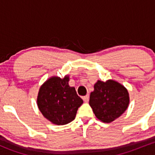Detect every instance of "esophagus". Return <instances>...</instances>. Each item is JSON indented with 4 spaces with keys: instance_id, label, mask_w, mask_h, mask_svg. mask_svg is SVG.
<instances>
[{
    "instance_id": "34e87169",
    "label": "esophagus",
    "mask_w": 155,
    "mask_h": 155,
    "mask_svg": "<svg viewBox=\"0 0 155 155\" xmlns=\"http://www.w3.org/2000/svg\"><path fill=\"white\" fill-rule=\"evenodd\" d=\"M83 99H84V101L85 102H88L89 99V95H85V96L83 97Z\"/></svg>"
}]
</instances>
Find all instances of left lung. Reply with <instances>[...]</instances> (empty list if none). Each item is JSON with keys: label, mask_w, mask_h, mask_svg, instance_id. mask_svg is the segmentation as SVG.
Returning <instances> with one entry per match:
<instances>
[{"label": "left lung", "mask_w": 155, "mask_h": 155, "mask_svg": "<svg viewBox=\"0 0 155 155\" xmlns=\"http://www.w3.org/2000/svg\"><path fill=\"white\" fill-rule=\"evenodd\" d=\"M129 101L127 89L113 80L97 81L89 97V105L95 116L105 123L119 118L127 110Z\"/></svg>", "instance_id": "obj_1"}]
</instances>
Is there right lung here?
<instances>
[{
	"label": "right lung",
	"instance_id": "obj_1",
	"mask_svg": "<svg viewBox=\"0 0 155 155\" xmlns=\"http://www.w3.org/2000/svg\"><path fill=\"white\" fill-rule=\"evenodd\" d=\"M69 77H51L41 86L37 105L48 120L57 125H66L74 119L83 100L75 88L68 85Z\"/></svg>",
	"mask_w": 155,
	"mask_h": 155
}]
</instances>
